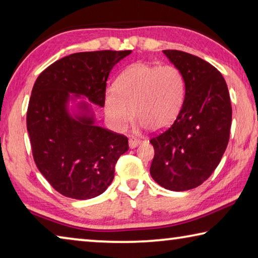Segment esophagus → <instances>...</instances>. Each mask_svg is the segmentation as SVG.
<instances>
[{"instance_id":"esophagus-1","label":"esophagus","mask_w":258,"mask_h":258,"mask_svg":"<svg viewBox=\"0 0 258 258\" xmlns=\"http://www.w3.org/2000/svg\"><path fill=\"white\" fill-rule=\"evenodd\" d=\"M140 143H141V140L140 139H137V138H131L130 139V148H135V147H138Z\"/></svg>"}]
</instances>
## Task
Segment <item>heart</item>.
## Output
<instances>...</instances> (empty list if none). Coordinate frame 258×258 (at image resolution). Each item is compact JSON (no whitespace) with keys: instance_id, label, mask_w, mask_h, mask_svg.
Instances as JSON below:
<instances>
[{"instance_id":"obj_1","label":"heart","mask_w":258,"mask_h":258,"mask_svg":"<svg viewBox=\"0 0 258 258\" xmlns=\"http://www.w3.org/2000/svg\"><path fill=\"white\" fill-rule=\"evenodd\" d=\"M184 97L185 80L176 66L138 62L118 76L116 91H108L104 106L108 119L116 130H124L133 112L142 126L156 132L176 119Z\"/></svg>"}]
</instances>
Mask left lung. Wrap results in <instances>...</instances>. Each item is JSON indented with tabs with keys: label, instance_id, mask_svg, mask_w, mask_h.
<instances>
[{
	"label": "left lung",
	"instance_id": "left-lung-1",
	"mask_svg": "<svg viewBox=\"0 0 258 258\" xmlns=\"http://www.w3.org/2000/svg\"><path fill=\"white\" fill-rule=\"evenodd\" d=\"M163 52L184 76L185 97L171 127L150 139V174L167 190H191L212 175L228 147L230 94L222 74L207 61L183 51Z\"/></svg>",
	"mask_w": 258,
	"mask_h": 258
}]
</instances>
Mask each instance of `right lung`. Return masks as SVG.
Masks as SVG:
<instances>
[{"mask_svg": "<svg viewBox=\"0 0 258 258\" xmlns=\"http://www.w3.org/2000/svg\"><path fill=\"white\" fill-rule=\"evenodd\" d=\"M131 52L73 53L52 63L35 82L27 109L34 161L64 197L85 200L101 195L113 180L117 160L128 150L125 135L95 125L89 103H78L81 115L73 117L68 102L83 97L103 107L109 74Z\"/></svg>", "mask_w": 258, "mask_h": 258, "instance_id": "add662e5", "label": "right lung"}]
</instances>
